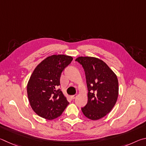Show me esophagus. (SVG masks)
I'll return each instance as SVG.
<instances>
[{"label":"esophagus","mask_w":146,"mask_h":146,"mask_svg":"<svg viewBox=\"0 0 146 146\" xmlns=\"http://www.w3.org/2000/svg\"><path fill=\"white\" fill-rule=\"evenodd\" d=\"M76 98H77V95H74V96H71V98L72 99H74Z\"/></svg>","instance_id":"esophagus-1"}]
</instances>
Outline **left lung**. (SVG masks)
<instances>
[{
    "label": "left lung",
    "instance_id": "obj_1",
    "mask_svg": "<svg viewBox=\"0 0 146 146\" xmlns=\"http://www.w3.org/2000/svg\"><path fill=\"white\" fill-rule=\"evenodd\" d=\"M85 72L88 103L81 108L85 116L98 120L106 116L115 104L119 96L118 79L113 70L100 59L81 56L76 59Z\"/></svg>",
    "mask_w": 146,
    "mask_h": 146
}]
</instances>
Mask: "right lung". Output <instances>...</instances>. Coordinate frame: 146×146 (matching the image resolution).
<instances>
[{
  "label": "right lung",
  "instance_id": "obj_1",
  "mask_svg": "<svg viewBox=\"0 0 146 146\" xmlns=\"http://www.w3.org/2000/svg\"><path fill=\"white\" fill-rule=\"evenodd\" d=\"M72 57L63 54L46 58L33 71L27 86L28 99L36 113L47 120L60 117L69 103L60 85L62 71L72 61Z\"/></svg>",
  "mask_w": 146,
  "mask_h": 146
}]
</instances>
